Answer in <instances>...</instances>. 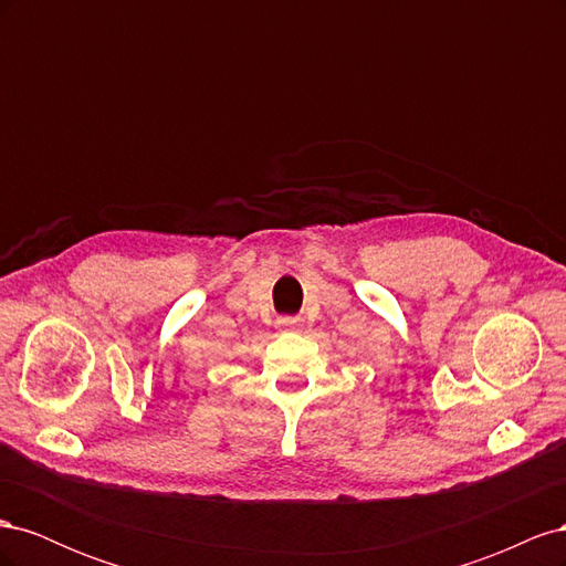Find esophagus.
I'll use <instances>...</instances> for the list:
<instances>
[{
    "mask_svg": "<svg viewBox=\"0 0 566 566\" xmlns=\"http://www.w3.org/2000/svg\"><path fill=\"white\" fill-rule=\"evenodd\" d=\"M279 325H281V328H285V331H295V328H300V325H302V318L300 316H281Z\"/></svg>",
    "mask_w": 566,
    "mask_h": 566,
    "instance_id": "esophagus-1",
    "label": "esophagus"
}]
</instances>
